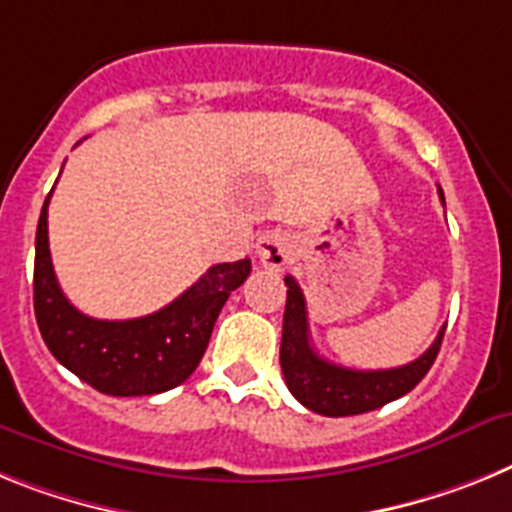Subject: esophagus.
<instances>
[{
    "label": "esophagus",
    "mask_w": 512,
    "mask_h": 512,
    "mask_svg": "<svg viewBox=\"0 0 512 512\" xmlns=\"http://www.w3.org/2000/svg\"><path fill=\"white\" fill-rule=\"evenodd\" d=\"M293 255V239L288 237L286 231L273 229L265 231L260 239H257V257L265 268L281 270L291 262Z\"/></svg>",
    "instance_id": "esophagus-1"
}]
</instances>
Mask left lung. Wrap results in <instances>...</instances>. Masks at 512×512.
Wrapping results in <instances>:
<instances>
[{"instance_id": "8db88e82", "label": "left lung", "mask_w": 512, "mask_h": 512, "mask_svg": "<svg viewBox=\"0 0 512 512\" xmlns=\"http://www.w3.org/2000/svg\"><path fill=\"white\" fill-rule=\"evenodd\" d=\"M438 195L446 206L441 188H438ZM286 286L281 368L288 389L306 410L324 417H348L379 410L415 389L438 358L446 327L438 332L433 345L407 366L384 368V371H355V368L324 361L309 340V317H306V301L299 283L286 275Z\"/></svg>"}]
</instances>
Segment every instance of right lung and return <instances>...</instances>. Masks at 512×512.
Masks as SVG:
<instances>
[{
    "label": "right lung",
    "instance_id": "obj_1",
    "mask_svg": "<svg viewBox=\"0 0 512 512\" xmlns=\"http://www.w3.org/2000/svg\"><path fill=\"white\" fill-rule=\"evenodd\" d=\"M48 193L35 231L33 304L38 330L61 366L110 397L175 389L198 368L221 306L252 270L244 257L208 268L164 309L139 319H92L69 304L48 250Z\"/></svg>",
    "mask_w": 512,
    "mask_h": 512
}]
</instances>
